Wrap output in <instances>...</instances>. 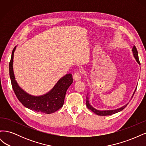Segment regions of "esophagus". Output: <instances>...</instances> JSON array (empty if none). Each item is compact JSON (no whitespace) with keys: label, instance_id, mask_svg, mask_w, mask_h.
Returning a JSON list of instances; mask_svg holds the SVG:
<instances>
[{"label":"esophagus","instance_id":"34e87169","mask_svg":"<svg viewBox=\"0 0 146 146\" xmlns=\"http://www.w3.org/2000/svg\"><path fill=\"white\" fill-rule=\"evenodd\" d=\"M73 78L76 81H78L81 79V74L79 72H76L73 75Z\"/></svg>","mask_w":146,"mask_h":146}]
</instances>
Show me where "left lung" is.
Returning <instances> with one entry per match:
<instances>
[{
	"instance_id": "1",
	"label": "left lung",
	"mask_w": 146,
	"mask_h": 146,
	"mask_svg": "<svg viewBox=\"0 0 146 146\" xmlns=\"http://www.w3.org/2000/svg\"><path fill=\"white\" fill-rule=\"evenodd\" d=\"M131 50H132V52H133V56L135 57V58L136 59V61H137V63H138L139 64H140V62H139V58H138V51H137L136 48V47L135 46H133V48H132ZM136 88H137V86H136ZM136 89H135V91L133 92V96H132V97H131V99H132V98H133V96L135 92L136 91ZM86 107H87V108L88 109H90V110H91L92 112H94L95 114H97V115H99V116H108V115H111V114L117 113L118 112H120L121 111H122V110H123V109H124L127 107V105L129 104V103H127L125 105L122 106V107L117 108V109H115V110H97V109L94 108V107H92V105L90 104V101H89V92H88V95L86 96Z\"/></svg>"
}]
</instances>
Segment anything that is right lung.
I'll return each mask as SVG.
<instances>
[{"mask_svg": "<svg viewBox=\"0 0 146 146\" xmlns=\"http://www.w3.org/2000/svg\"><path fill=\"white\" fill-rule=\"evenodd\" d=\"M17 46L13 48L9 64L10 77L13 91L17 98L24 107L33 111L46 114L53 113L63 107L66 92L73 82L71 74L61 77L52 89L46 94L35 96L28 94L19 86L13 71V58Z\"/></svg>", "mask_w": 146, "mask_h": 146, "instance_id": "obj_1", "label": "right lung"}]
</instances>
